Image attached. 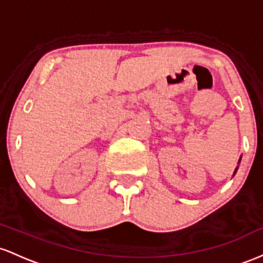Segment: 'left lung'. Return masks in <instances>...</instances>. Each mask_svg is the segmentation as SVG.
<instances>
[{
    "label": "left lung",
    "mask_w": 263,
    "mask_h": 263,
    "mask_svg": "<svg viewBox=\"0 0 263 263\" xmlns=\"http://www.w3.org/2000/svg\"><path fill=\"white\" fill-rule=\"evenodd\" d=\"M240 161H241V158H240V160H238V164H240ZM237 169H238V166L236 167V169H235V171H234V175L236 174V171H237Z\"/></svg>",
    "instance_id": "1"
}]
</instances>
